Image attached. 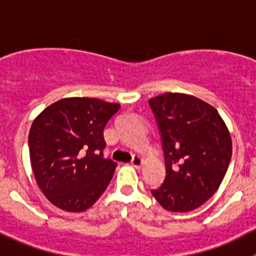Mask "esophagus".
Wrapping results in <instances>:
<instances>
[{"label":"esophagus","instance_id":"esophagus-1","mask_svg":"<svg viewBox=\"0 0 256 256\" xmlns=\"http://www.w3.org/2000/svg\"><path fill=\"white\" fill-rule=\"evenodd\" d=\"M142 164H144V160H142V157H141V156H138V154H135V156L132 157L131 164H132L134 167H136V168H141Z\"/></svg>","mask_w":256,"mask_h":256}]
</instances>
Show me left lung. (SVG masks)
Listing matches in <instances>:
<instances>
[{"instance_id": "8db88e82", "label": "left lung", "mask_w": 256, "mask_h": 256, "mask_svg": "<svg viewBox=\"0 0 256 256\" xmlns=\"http://www.w3.org/2000/svg\"><path fill=\"white\" fill-rule=\"evenodd\" d=\"M161 134L166 178L152 196L170 212L193 210L220 186L232 158L228 128L212 105L188 94L148 100Z\"/></svg>"}]
</instances>
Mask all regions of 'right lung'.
Masks as SVG:
<instances>
[{
  "label": "right lung",
  "mask_w": 256,
  "mask_h": 256,
  "mask_svg": "<svg viewBox=\"0 0 256 256\" xmlns=\"http://www.w3.org/2000/svg\"><path fill=\"white\" fill-rule=\"evenodd\" d=\"M120 109L95 98H66L46 108L28 135L38 187L66 212H84L104 193L118 164L104 158V128Z\"/></svg>",
  "instance_id": "right-lung-1"
}]
</instances>
